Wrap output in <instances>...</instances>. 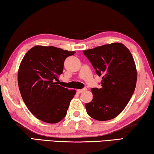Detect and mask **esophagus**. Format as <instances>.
<instances>
[{"instance_id": "esophagus-1", "label": "esophagus", "mask_w": 154, "mask_h": 154, "mask_svg": "<svg viewBox=\"0 0 154 154\" xmlns=\"http://www.w3.org/2000/svg\"><path fill=\"white\" fill-rule=\"evenodd\" d=\"M86 90H87L86 88H83V89H79V90H77V91L78 93H82V92H84V91Z\"/></svg>"}]
</instances>
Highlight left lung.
Wrapping results in <instances>:
<instances>
[{"label":"left lung","mask_w":154,"mask_h":154,"mask_svg":"<svg viewBox=\"0 0 154 154\" xmlns=\"http://www.w3.org/2000/svg\"><path fill=\"white\" fill-rule=\"evenodd\" d=\"M99 77L100 88L91 89L93 99L85 103L87 113L98 121L116 118L134 92L137 70L131 53L122 43H114L83 51Z\"/></svg>","instance_id":"8db88e82"}]
</instances>
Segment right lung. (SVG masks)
<instances>
[{"label": "right lung", "instance_id": "right-lung-1", "mask_svg": "<svg viewBox=\"0 0 154 154\" xmlns=\"http://www.w3.org/2000/svg\"><path fill=\"white\" fill-rule=\"evenodd\" d=\"M75 51L36 45L28 50L18 71V85L25 105L36 118L56 124L64 118L75 90L58 85L64 62Z\"/></svg>", "mask_w": 154, "mask_h": 154}]
</instances>
